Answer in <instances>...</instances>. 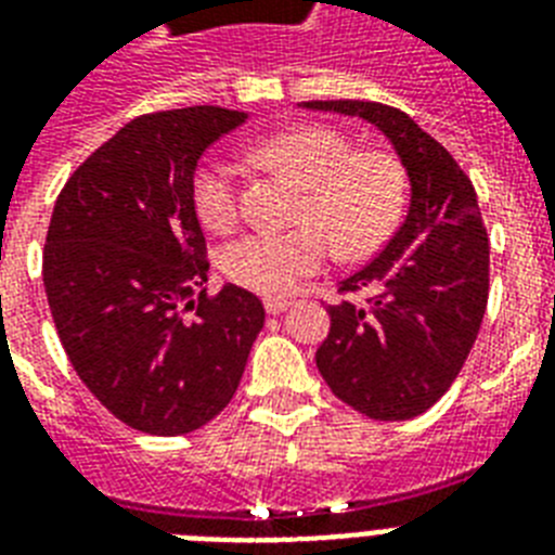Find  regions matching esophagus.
I'll return each instance as SVG.
<instances>
[{
	"label": "esophagus",
	"mask_w": 555,
	"mask_h": 555,
	"mask_svg": "<svg viewBox=\"0 0 555 555\" xmlns=\"http://www.w3.org/2000/svg\"><path fill=\"white\" fill-rule=\"evenodd\" d=\"M264 308H268V313L279 317V313H285L291 308V302H287L285 296H270V299H264Z\"/></svg>",
	"instance_id": "obj_1"
}]
</instances>
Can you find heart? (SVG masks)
Masks as SVG:
<instances>
[{
  "instance_id": "1",
  "label": "heart",
  "mask_w": 555,
  "mask_h": 555,
  "mask_svg": "<svg viewBox=\"0 0 555 555\" xmlns=\"http://www.w3.org/2000/svg\"><path fill=\"white\" fill-rule=\"evenodd\" d=\"M253 160L279 169L305 190L299 224L285 233L256 230L221 250V270L256 294H287L299 279L328 261L331 238L348 259H365L395 235L405 212L409 184L400 160L386 152H357L351 138L331 126H294L253 146ZM195 212L224 233L238 216V169L230 160H204L192 178Z\"/></svg>"
}]
</instances>
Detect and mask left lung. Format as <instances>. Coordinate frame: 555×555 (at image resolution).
Instances as JSON below:
<instances>
[{"instance_id":"left-lung-1","label":"left lung","mask_w":555,"mask_h":555,"mask_svg":"<svg viewBox=\"0 0 555 555\" xmlns=\"http://www.w3.org/2000/svg\"><path fill=\"white\" fill-rule=\"evenodd\" d=\"M302 108L363 117L403 164L409 212L379 256L339 282L365 302L328 305L317 369L331 391L371 421H409L455 383L490 296V238L473 181L400 108L365 100H308Z\"/></svg>"}]
</instances>
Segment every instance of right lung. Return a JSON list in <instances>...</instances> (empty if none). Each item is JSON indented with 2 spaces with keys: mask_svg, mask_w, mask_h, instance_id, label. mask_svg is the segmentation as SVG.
Here are the masks:
<instances>
[{
  "mask_svg": "<svg viewBox=\"0 0 555 555\" xmlns=\"http://www.w3.org/2000/svg\"><path fill=\"white\" fill-rule=\"evenodd\" d=\"M244 112L134 117L68 178L48 224L42 282L74 371L117 421L176 438L230 400L264 325L259 296L207 282L192 178Z\"/></svg>",
  "mask_w": 555,
  "mask_h": 555,
  "instance_id": "obj_1",
  "label": "right lung"
}]
</instances>
